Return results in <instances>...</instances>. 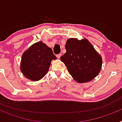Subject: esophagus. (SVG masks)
I'll return each mask as SVG.
<instances>
[{"label":"esophagus","instance_id":"1","mask_svg":"<svg viewBox=\"0 0 122 122\" xmlns=\"http://www.w3.org/2000/svg\"><path fill=\"white\" fill-rule=\"evenodd\" d=\"M62 56V54H59L56 55V56H57V58H60V56Z\"/></svg>","mask_w":122,"mask_h":122}]
</instances>
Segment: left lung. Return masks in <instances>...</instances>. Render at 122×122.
Here are the masks:
<instances>
[{"instance_id": "1", "label": "left lung", "mask_w": 122, "mask_h": 122, "mask_svg": "<svg viewBox=\"0 0 122 122\" xmlns=\"http://www.w3.org/2000/svg\"><path fill=\"white\" fill-rule=\"evenodd\" d=\"M65 49L66 52L60 59L76 81L79 83L90 81L98 74L102 59L87 39H68Z\"/></svg>"}]
</instances>
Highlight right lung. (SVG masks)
I'll return each instance as SVG.
<instances>
[{"label": "right lung", "mask_w": 122, "mask_h": 122, "mask_svg": "<svg viewBox=\"0 0 122 122\" xmlns=\"http://www.w3.org/2000/svg\"><path fill=\"white\" fill-rule=\"evenodd\" d=\"M56 59L50 48L43 42H38L22 55L21 70L27 78L38 81L49 70L51 60Z\"/></svg>", "instance_id": "obj_1"}]
</instances>
